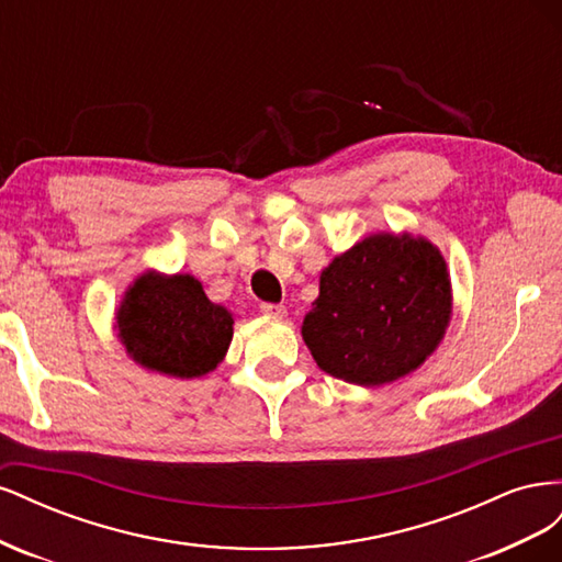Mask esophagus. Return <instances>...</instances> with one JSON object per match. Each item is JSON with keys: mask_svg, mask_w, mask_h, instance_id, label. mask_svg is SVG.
Here are the masks:
<instances>
[{"mask_svg": "<svg viewBox=\"0 0 562 562\" xmlns=\"http://www.w3.org/2000/svg\"><path fill=\"white\" fill-rule=\"evenodd\" d=\"M260 312H262L265 316H269V318H283V316L288 314L283 304H271V302H262V304H260Z\"/></svg>", "mask_w": 562, "mask_h": 562, "instance_id": "esophagus-1", "label": "esophagus"}]
</instances>
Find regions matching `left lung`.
Wrapping results in <instances>:
<instances>
[{
	"label": "left lung",
	"mask_w": 562,
	"mask_h": 562,
	"mask_svg": "<svg viewBox=\"0 0 562 562\" xmlns=\"http://www.w3.org/2000/svg\"><path fill=\"white\" fill-rule=\"evenodd\" d=\"M450 318L452 283L438 246L378 232L321 271L302 339L323 372L372 389L415 372L443 342Z\"/></svg>",
	"instance_id": "1"
}]
</instances>
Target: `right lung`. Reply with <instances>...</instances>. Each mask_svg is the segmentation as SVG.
<instances>
[{
	"label": "right lung",
	"mask_w": 562,
	"mask_h": 562,
	"mask_svg": "<svg viewBox=\"0 0 562 562\" xmlns=\"http://www.w3.org/2000/svg\"><path fill=\"white\" fill-rule=\"evenodd\" d=\"M114 330L135 366L166 378L196 380L225 361L234 316L211 302L192 274L147 269L124 291Z\"/></svg>",
	"instance_id": "obj_1"
}]
</instances>
